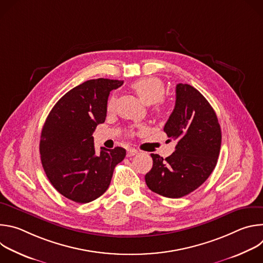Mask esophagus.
<instances>
[{"instance_id": "34e87169", "label": "esophagus", "mask_w": 263, "mask_h": 263, "mask_svg": "<svg viewBox=\"0 0 263 263\" xmlns=\"http://www.w3.org/2000/svg\"><path fill=\"white\" fill-rule=\"evenodd\" d=\"M136 154H137V149H135V148H128L127 149V156L128 157H132Z\"/></svg>"}]
</instances>
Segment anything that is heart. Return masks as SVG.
<instances>
[{
	"label": "heart",
	"instance_id": "obj_1",
	"mask_svg": "<svg viewBox=\"0 0 263 263\" xmlns=\"http://www.w3.org/2000/svg\"><path fill=\"white\" fill-rule=\"evenodd\" d=\"M132 88L145 105H157L154 107V112L158 116L165 114V106L162 104V100L165 95V87L163 82L158 78H142L132 84ZM116 100L111 98L108 101V110H112L115 107Z\"/></svg>",
	"mask_w": 263,
	"mask_h": 263
}]
</instances>
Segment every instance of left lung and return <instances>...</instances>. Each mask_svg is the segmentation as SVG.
<instances>
[{
    "instance_id": "obj_1",
    "label": "left lung",
    "mask_w": 263,
    "mask_h": 263,
    "mask_svg": "<svg viewBox=\"0 0 263 263\" xmlns=\"http://www.w3.org/2000/svg\"><path fill=\"white\" fill-rule=\"evenodd\" d=\"M177 141L175 152L163 159L151 154L153 166L144 179L152 192L172 199L196 191L211 175L219 155L221 131L204 96L189 84L176 86V104L163 128Z\"/></svg>"
}]
</instances>
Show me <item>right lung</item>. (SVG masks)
Wrapping results in <instances>:
<instances>
[{
	"label": "right lung",
	"mask_w": 263,
	"mask_h": 263,
	"mask_svg": "<svg viewBox=\"0 0 263 263\" xmlns=\"http://www.w3.org/2000/svg\"><path fill=\"white\" fill-rule=\"evenodd\" d=\"M124 81L88 80L66 92L53 107L43 127L40 151L45 173L63 197L76 203H89L110 185L115 167L126 149H95L92 133L105 122L111 90Z\"/></svg>",
	"instance_id": "right-lung-1"
}]
</instances>
